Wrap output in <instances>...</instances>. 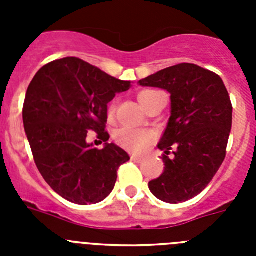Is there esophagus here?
Here are the masks:
<instances>
[{"instance_id": "obj_1", "label": "esophagus", "mask_w": 256, "mask_h": 256, "mask_svg": "<svg viewBox=\"0 0 256 256\" xmlns=\"http://www.w3.org/2000/svg\"><path fill=\"white\" fill-rule=\"evenodd\" d=\"M130 159H132L134 162H144V158H142V156L132 155V156H130Z\"/></svg>"}]
</instances>
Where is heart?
<instances>
[{"label": "heart", "mask_w": 256, "mask_h": 256, "mask_svg": "<svg viewBox=\"0 0 256 256\" xmlns=\"http://www.w3.org/2000/svg\"><path fill=\"white\" fill-rule=\"evenodd\" d=\"M155 94L156 91H152V90H144V91L140 92L137 98L144 108L151 96ZM114 114L115 102H112L108 108V116L112 118ZM154 140H155V136L151 130H136V128H130V126H123L115 132V141L120 144L122 148L133 151V152H144V150H148Z\"/></svg>", "instance_id": "heart-1"}]
</instances>
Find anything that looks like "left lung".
I'll return each mask as SVG.
<instances>
[{
    "mask_svg": "<svg viewBox=\"0 0 256 256\" xmlns=\"http://www.w3.org/2000/svg\"><path fill=\"white\" fill-rule=\"evenodd\" d=\"M138 83L166 90L172 102L168 126L158 144L164 151V172L148 182V188L164 202H184L205 190L226 158L232 128L227 88L218 74L188 62ZM170 152L174 156L169 158Z\"/></svg>",
    "mask_w": 256,
    "mask_h": 256,
    "instance_id": "8db88e82",
    "label": "left lung"
}]
</instances>
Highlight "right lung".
Masks as SVG:
<instances>
[{"instance_id": "add662e5", "label": "right lung", "mask_w": 256, "mask_h": 256, "mask_svg": "<svg viewBox=\"0 0 256 256\" xmlns=\"http://www.w3.org/2000/svg\"><path fill=\"white\" fill-rule=\"evenodd\" d=\"M130 82L108 76L78 58L40 68L26 90L24 130L38 170L56 194L79 205L97 204L110 195L116 172L130 155L105 130L108 104ZM94 130L102 150L86 142Z\"/></svg>"}]
</instances>
